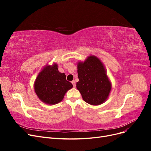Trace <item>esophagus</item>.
Wrapping results in <instances>:
<instances>
[{"label": "esophagus", "instance_id": "obj_1", "mask_svg": "<svg viewBox=\"0 0 151 151\" xmlns=\"http://www.w3.org/2000/svg\"><path fill=\"white\" fill-rule=\"evenodd\" d=\"M72 84H73V86H74V88H75V87H76V82H75V81H72Z\"/></svg>", "mask_w": 151, "mask_h": 151}]
</instances>
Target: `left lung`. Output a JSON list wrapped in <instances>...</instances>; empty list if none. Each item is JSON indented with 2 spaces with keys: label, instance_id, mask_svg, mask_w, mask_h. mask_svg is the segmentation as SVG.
I'll return each instance as SVG.
<instances>
[{
  "label": "left lung",
  "instance_id": "1",
  "mask_svg": "<svg viewBox=\"0 0 151 151\" xmlns=\"http://www.w3.org/2000/svg\"><path fill=\"white\" fill-rule=\"evenodd\" d=\"M79 81L76 84L84 101L91 105H99L108 99L111 89L103 63L94 55L77 63Z\"/></svg>",
  "mask_w": 151,
  "mask_h": 151
}]
</instances>
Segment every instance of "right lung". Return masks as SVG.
Instances as JSON below:
<instances>
[{
  "label": "right lung",
  "instance_id": "1",
  "mask_svg": "<svg viewBox=\"0 0 151 151\" xmlns=\"http://www.w3.org/2000/svg\"><path fill=\"white\" fill-rule=\"evenodd\" d=\"M73 85L66 80L64 73L58 70L57 63L47 65L41 71L34 84V88L38 98L48 104H55L62 101L68 90Z\"/></svg>",
  "mask_w": 151,
  "mask_h": 151
}]
</instances>
